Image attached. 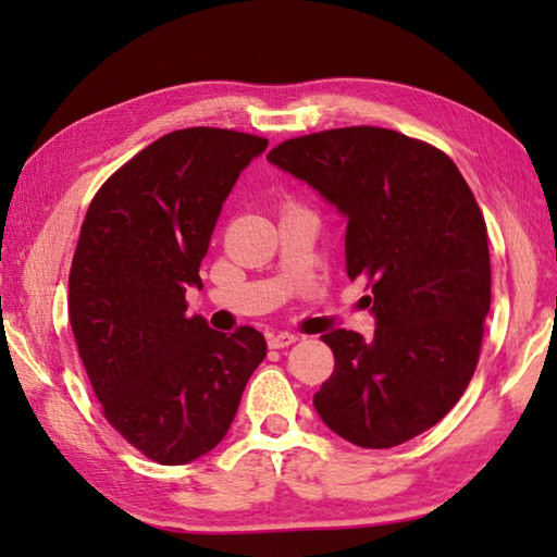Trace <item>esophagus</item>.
I'll list each match as a JSON object with an SVG mask.
<instances>
[{
	"label": "esophagus",
	"mask_w": 557,
	"mask_h": 557,
	"mask_svg": "<svg viewBox=\"0 0 557 557\" xmlns=\"http://www.w3.org/2000/svg\"><path fill=\"white\" fill-rule=\"evenodd\" d=\"M295 342H297V336L289 334V332H277V334L268 336L270 348H285V346H292Z\"/></svg>",
	"instance_id": "1"
}]
</instances>
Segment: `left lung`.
Masks as SVG:
<instances>
[{"instance_id": "obj_1", "label": "left lung", "mask_w": 557, "mask_h": 557, "mask_svg": "<svg viewBox=\"0 0 557 557\" xmlns=\"http://www.w3.org/2000/svg\"><path fill=\"white\" fill-rule=\"evenodd\" d=\"M268 159L346 215V272L369 280L379 319L371 342L322 336L334 373L319 418L366 449L418 437L455 408L482 351L492 262L474 194L442 149L383 127L285 139Z\"/></svg>"}]
</instances>
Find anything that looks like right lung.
Returning a JSON list of instances; mask_svg holds the SVG:
<instances>
[{
  "label": "right lung",
  "mask_w": 557,
  "mask_h": 557,
  "mask_svg": "<svg viewBox=\"0 0 557 557\" xmlns=\"http://www.w3.org/2000/svg\"><path fill=\"white\" fill-rule=\"evenodd\" d=\"M268 139L219 127L169 132L98 188L69 275V319L102 414L159 465L225 437L265 336L186 314L223 201Z\"/></svg>",
  "instance_id": "obj_1"
}]
</instances>
